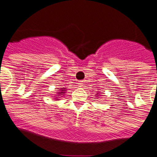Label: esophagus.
<instances>
[{
    "label": "esophagus",
    "mask_w": 157,
    "mask_h": 157,
    "mask_svg": "<svg viewBox=\"0 0 157 157\" xmlns=\"http://www.w3.org/2000/svg\"><path fill=\"white\" fill-rule=\"evenodd\" d=\"M83 81H78V87H82L83 86Z\"/></svg>",
    "instance_id": "34e87169"
}]
</instances>
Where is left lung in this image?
I'll use <instances>...</instances> for the list:
<instances>
[{"label": "left lung", "mask_w": 157, "mask_h": 157, "mask_svg": "<svg viewBox=\"0 0 157 157\" xmlns=\"http://www.w3.org/2000/svg\"><path fill=\"white\" fill-rule=\"evenodd\" d=\"M95 96H98V93H97V94H96V95Z\"/></svg>", "instance_id": "left-lung-1"}]
</instances>
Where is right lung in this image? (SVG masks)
I'll use <instances>...</instances> for the list:
<instances>
[{
  "label": "right lung",
  "instance_id": "1",
  "mask_svg": "<svg viewBox=\"0 0 157 157\" xmlns=\"http://www.w3.org/2000/svg\"><path fill=\"white\" fill-rule=\"evenodd\" d=\"M66 88H60V90H59L58 92H56V94L55 96V98H54V99H56V101H58L59 99L60 98H59V96L63 95V94L66 93Z\"/></svg>",
  "mask_w": 157,
  "mask_h": 157
}]
</instances>
